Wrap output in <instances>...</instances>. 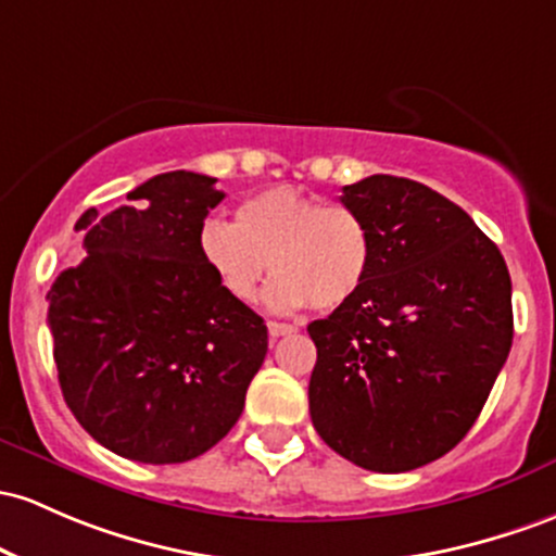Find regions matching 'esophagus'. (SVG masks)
<instances>
[{"mask_svg":"<svg viewBox=\"0 0 556 556\" xmlns=\"http://www.w3.org/2000/svg\"><path fill=\"white\" fill-rule=\"evenodd\" d=\"M268 338L271 340H277V338H282V334H290V332H295V325H285V321H268Z\"/></svg>","mask_w":556,"mask_h":556,"instance_id":"esophagus-1","label":"esophagus"}]
</instances>
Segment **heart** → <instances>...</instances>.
<instances>
[{"label":"heart","mask_w":556,"mask_h":556,"mask_svg":"<svg viewBox=\"0 0 556 556\" xmlns=\"http://www.w3.org/2000/svg\"><path fill=\"white\" fill-rule=\"evenodd\" d=\"M198 253L235 301H253L271 266L274 308L334 311L362 292L375 242L362 213L282 185L240 200L231 224L203 222Z\"/></svg>","instance_id":"heart-1"}]
</instances>
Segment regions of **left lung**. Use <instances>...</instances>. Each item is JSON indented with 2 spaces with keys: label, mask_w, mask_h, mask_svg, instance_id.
<instances>
[{
  "label": "left lung",
  "mask_w": 556,
  "mask_h": 556,
  "mask_svg": "<svg viewBox=\"0 0 556 556\" xmlns=\"http://www.w3.org/2000/svg\"><path fill=\"white\" fill-rule=\"evenodd\" d=\"M369 224L362 292L308 325L311 422L329 448L371 472H408L448 454L511 348L504 255L456 203L401 176L343 187Z\"/></svg>",
  "instance_id": "obj_1"
}]
</instances>
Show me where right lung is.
Here are the masks:
<instances>
[{"label":"right lung","instance_id":"right-lung-1","mask_svg":"<svg viewBox=\"0 0 556 556\" xmlns=\"http://www.w3.org/2000/svg\"><path fill=\"white\" fill-rule=\"evenodd\" d=\"M213 176L168 170L129 205L76 222L87 258L47 292L63 399L97 443L179 465L240 419L268 351L264 319L218 288L198 231L224 200Z\"/></svg>","mask_w":556,"mask_h":556}]
</instances>
